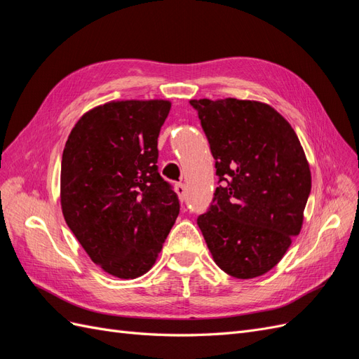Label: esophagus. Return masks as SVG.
I'll use <instances>...</instances> for the list:
<instances>
[{
  "label": "esophagus",
  "mask_w": 359,
  "mask_h": 359,
  "mask_svg": "<svg viewBox=\"0 0 359 359\" xmlns=\"http://www.w3.org/2000/svg\"><path fill=\"white\" fill-rule=\"evenodd\" d=\"M175 191H177V194H178V198H180V201L182 202L184 199H186V196H187V189H186V186H184V184H177L175 186Z\"/></svg>",
  "instance_id": "1"
}]
</instances>
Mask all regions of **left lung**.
Instances as JSON below:
<instances>
[{
	"label": "left lung",
	"mask_w": 359,
	"mask_h": 359,
	"mask_svg": "<svg viewBox=\"0 0 359 359\" xmlns=\"http://www.w3.org/2000/svg\"><path fill=\"white\" fill-rule=\"evenodd\" d=\"M208 137L217 175L198 224L214 262L235 278L273 269L301 232L311 172L295 130L256 100H190Z\"/></svg>",
	"instance_id": "8db88e82"
}]
</instances>
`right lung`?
Instances as JSON below:
<instances>
[{"instance_id":"1","label":"right lung","mask_w":359,"mask_h":359,"mask_svg":"<svg viewBox=\"0 0 359 359\" xmlns=\"http://www.w3.org/2000/svg\"><path fill=\"white\" fill-rule=\"evenodd\" d=\"M170 102L116 100L74 124L62 151L61 210L104 273L136 278L153 268L180 214L157 170V137Z\"/></svg>"}]
</instances>
